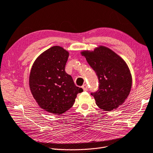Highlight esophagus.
<instances>
[{"label":"esophagus","instance_id":"34e87169","mask_svg":"<svg viewBox=\"0 0 153 153\" xmlns=\"http://www.w3.org/2000/svg\"><path fill=\"white\" fill-rule=\"evenodd\" d=\"M82 89H83L84 91H88V86L86 85V84H84V85L82 86Z\"/></svg>","mask_w":153,"mask_h":153}]
</instances>
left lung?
<instances>
[{
    "label": "left lung",
    "instance_id": "8db88e82",
    "mask_svg": "<svg viewBox=\"0 0 153 153\" xmlns=\"http://www.w3.org/2000/svg\"><path fill=\"white\" fill-rule=\"evenodd\" d=\"M81 53L98 79V90L91 93L96 103L105 111L117 108L128 97L132 87V76L126 62L103 46Z\"/></svg>",
    "mask_w": 153,
    "mask_h": 153
}]
</instances>
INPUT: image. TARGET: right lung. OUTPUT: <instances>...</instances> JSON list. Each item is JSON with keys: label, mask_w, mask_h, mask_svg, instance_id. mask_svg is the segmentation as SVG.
Masks as SVG:
<instances>
[{"label": "right lung", "mask_w": 153, "mask_h": 153, "mask_svg": "<svg viewBox=\"0 0 153 153\" xmlns=\"http://www.w3.org/2000/svg\"><path fill=\"white\" fill-rule=\"evenodd\" d=\"M68 57L63 48L51 47L36 59L30 75L31 92L38 105L56 115L71 108L77 94L83 91L65 71Z\"/></svg>", "instance_id": "right-lung-1"}]
</instances>
